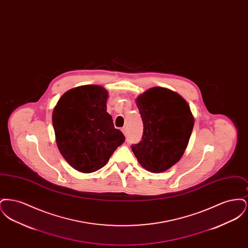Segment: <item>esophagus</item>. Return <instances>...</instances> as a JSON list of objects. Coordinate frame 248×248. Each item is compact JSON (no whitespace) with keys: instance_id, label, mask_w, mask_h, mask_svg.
Here are the masks:
<instances>
[{"instance_id":"34e87169","label":"esophagus","mask_w":248,"mask_h":248,"mask_svg":"<svg viewBox=\"0 0 248 248\" xmlns=\"http://www.w3.org/2000/svg\"><path fill=\"white\" fill-rule=\"evenodd\" d=\"M122 131H123V133L124 134V136H125V137L128 135V130H127V127H126V126L123 127V128H122Z\"/></svg>"}]
</instances>
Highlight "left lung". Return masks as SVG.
I'll return each mask as SVG.
<instances>
[{
  "mask_svg": "<svg viewBox=\"0 0 248 248\" xmlns=\"http://www.w3.org/2000/svg\"><path fill=\"white\" fill-rule=\"evenodd\" d=\"M136 103L143 135L132 151L146 170L166 171L180 160L188 146L194 124L189 106L180 94L164 87L150 88Z\"/></svg>",
  "mask_w": 248,
  "mask_h": 248,
  "instance_id": "1",
  "label": "left lung"
}]
</instances>
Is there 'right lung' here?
Wrapping results in <instances>:
<instances>
[{
  "label": "right lung",
  "mask_w": 248,
  "mask_h": 248,
  "mask_svg": "<svg viewBox=\"0 0 248 248\" xmlns=\"http://www.w3.org/2000/svg\"><path fill=\"white\" fill-rule=\"evenodd\" d=\"M108 91L94 84L67 91L53 110L60 154L74 169L92 173L106 165L125 138L107 112Z\"/></svg>",
  "instance_id": "obj_1"
}]
</instances>
